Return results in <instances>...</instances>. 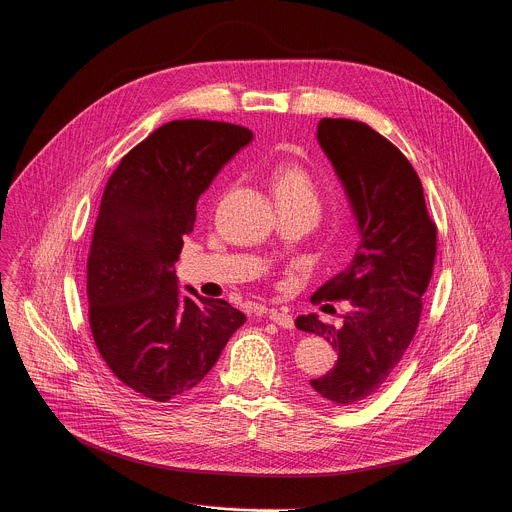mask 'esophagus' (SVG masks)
I'll use <instances>...</instances> for the list:
<instances>
[{
	"instance_id": "1",
	"label": "esophagus",
	"mask_w": 512,
	"mask_h": 512,
	"mask_svg": "<svg viewBox=\"0 0 512 512\" xmlns=\"http://www.w3.org/2000/svg\"><path fill=\"white\" fill-rule=\"evenodd\" d=\"M269 319L273 321V323H277L279 327H285V329H293V317L289 315V313H283V311H277V309H269Z\"/></svg>"
}]
</instances>
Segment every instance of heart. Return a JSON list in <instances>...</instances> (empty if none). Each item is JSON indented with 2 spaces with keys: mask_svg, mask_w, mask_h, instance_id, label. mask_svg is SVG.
<instances>
[{
  "mask_svg": "<svg viewBox=\"0 0 512 512\" xmlns=\"http://www.w3.org/2000/svg\"><path fill=\"white\" fill-rule=\"evenodd\" d=\"M273 187H275L277 201H301L315 207L319 203L317 187L313 179L299 164L279 166L273 175Z\"/></svg>",
  "mask_w": 512,
  "mask_h": 512,
  "instance_id": "b5f03b06",
  "label": "heart"
}]
</instances>
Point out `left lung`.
<instances>
[{
	"label": "left lung",
	"mask_w": 512,
	"mask_h": 512,
	"mask_svg": "<svg viewBox=\"0 0 512 512\" xmlns=\"http://www.w3.org/2000/svg\"><path fill=\"white\" fill-rule=\"evenodd\" d=\"M317 140L342 179L360 227L352 265L321 285L311 301H342V327L299 315L297 329L325 337L335 366L311 380V390L337 406L378 392L418 329L438 229L426 209L422 183L410 160L380 132L350 118H323Z\"/></svg>",
	"instance_id": "obj_1"
}]
</instances>
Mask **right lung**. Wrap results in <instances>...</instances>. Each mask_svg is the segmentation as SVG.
I'll use <instances>...</instances> for the list:
<instances>
[{"mask_svg":"<svg viewBox=\"0 0 512 512\" xmlns=\"http://www.w3.org/2000/svg\"><path fill=\"white\" fill-rule=\"evenodd\" d=\"M251 138L229 122H166L106 183L88 253V321L110 372L148 400L201 384L247 319L225 299L181 297L173 267L199 197Z\"/></svg>","mask_w":512,"mask_h":512,"instance_id":"obj_1","label":"right lung"}]
</instances>
